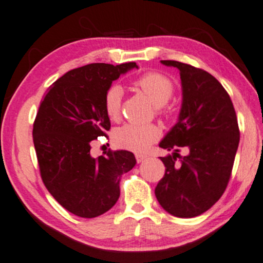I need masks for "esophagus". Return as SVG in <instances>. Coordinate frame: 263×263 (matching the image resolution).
Returning <instances> with one entry per match:
<instances>
[{"label": "esophagus", "mask_w": 263, "mask_h": 263, "mask_svg": "<svg viewBox=\"0 0 263 263\" xmlns=\"http://www.w3.org/2000/svg\"><path fill=\"white\" fill-rule=\"evenodd\" d=\"M136 159H137V163H142L144 159H147V156L145 154H136Z\"/></svg>", "instance_id": "esophagus-1"}]
</instances>
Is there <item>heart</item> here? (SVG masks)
I'll list each match as a JSON object with an SVG mask.
<instances>
[{"label": "heart", "instance_id": "b5f03b06", "mask_svg": "<svg viewBox=\"0 0 263 263\" xmlns=\"http://www.w3.org/2000/svg\"><path fill=\"white\" fill-rule=\"evenodd\" d=\"M136 87L152 101L156 107L165 105L174 94L173 82L162 73L148 72L135 82ZM123 89L121 85L112 84L107 88L104 96V110L107 118L112 121L121 115V100ZM160 137V129L156 125H135L126 123L114 132V141L121 148L144 152L152 143Z\"/></svg>", "mask_w": 263, "mask_h": 263}]
</instances>
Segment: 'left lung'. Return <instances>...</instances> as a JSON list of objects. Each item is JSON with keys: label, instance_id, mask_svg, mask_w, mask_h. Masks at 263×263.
<instances>
[{"label": "left lung", "instance_id": "left-lung-1", "mask_svg": "<svg viewBox=\"0 0 263 263\" xmlns=\"http://www.w3.org/2000/svg\"><path fill=\"white\" fill-rule=\"evenodd\" d=\"M160 62L180 71L182 101L178 121L159 143L173 153L160 157L165 175L154 192L167 213L194 218L226 191L240 140L238 119L229 94L213 76L182 62ZM180 147L186 149L185 157H179Z\"/></svg>", "mask_w": 263, "mask_h": 263}]
</instances>
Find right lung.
<instances>
[{"label": "right lung", "instance_id": "add662e5", "mask_svg": "<svg viewBox=\"0 0 263 263\" xmlns=\"http://www.w3.org/2000/svg\"><path fill=\"white\" fill-rule=\"evenodd\" d=\"M136 62L90 63L68 71L41 100L33 141L41 179L65 210L82 218L107 212L120 197L122 175L136 165L128 151L93 158L90 142L110 129L104 110L107 88Z\"/></svg>", "mask_w": 263, "mask_h": 263}]
</instances>
